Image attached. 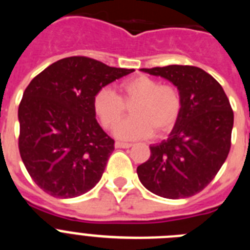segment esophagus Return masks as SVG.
Wrapping results in <instances>:
<instances>
[{
    "instance_id": "1",
    "label": "esophagus",
    "mask_w": 250,
    "mask_h": 250,
    "mask_svg": "<svg viewBox=\"0 0 250 250\" xmlns=\"http://www.w3.org/2000/svg\"><path fill=\"white\" fill-rule=\"evenodd\" d=\"M115 146L121 147V149H129V147L132 146V144H130V143H121V141H116V143H115Z\"/></svg>"
}]
</instances>
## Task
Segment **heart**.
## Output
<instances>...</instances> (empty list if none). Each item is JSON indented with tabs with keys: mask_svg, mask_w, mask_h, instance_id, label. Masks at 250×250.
Wrapping results in <instances>:
<instances>
[{
	"mask_svg": "<svg viewBox=\"0 0 250 250\" xmlns=\"http://www.w3.org/2000/svg\"><path fill=\"white\" fill-rule=\"evenodd\" d=\"M119 96L111 87H101L92 99V109L106 129H112L123 117L126 106L132 104L133 116L119 124L115 136L121 140L164 135L173 129L182 111V95L171 83H159L140 75L123 81Z\"/></svg>",
	"mask_w": 250,
	"mask_h": 250,
	"instance_id": "obj_1",
	"label": "heart"
}]
</instances>
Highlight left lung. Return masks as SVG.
Masks as SVG:
<instances>
[{"label":"left lung","instance_id":"8db88e82","mask_svg":"<svg viewBox=\"0 0 250 250\" xmlns=\"http://www.w3.org/2000/svg\"><path fill=\"white\" fill-rule=\"evenodd\" d=\"M176 86L182 111L167 140L150 146L136 169L147 190L167 199L195 195L219 171L230 150L234 114L220 83L195 66L141 68Z\"/></svg>","mask_w":250,"mask_h":250}]
</instances>
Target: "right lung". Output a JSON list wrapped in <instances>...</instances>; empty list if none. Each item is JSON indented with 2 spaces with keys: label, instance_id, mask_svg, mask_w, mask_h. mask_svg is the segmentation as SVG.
I'll use <instances>...</instances> for the list:
<instances>
[{
  "label": "right lung",
  "instance_id": "obj_1",
  "mask_svg": "<svg viewBox=\"0 0 250 250\" xmlns=\"http://www.w3.org/2000/svg\"><path fill=\"white\" fill-rule=\"evenodd\" d=\"M132 71L72 56L46 67L26 87L19 106L20 155L45 193L68 199L100 182L114 140L99 125L92 99Z\"/></svg>",
  "mask_w": 250,
  "mask_h": 250
}]
</instances>
